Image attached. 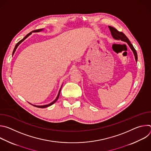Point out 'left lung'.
I'll return each instance as SVG.
<instances>
[{
    "label": "left lung",
    "mask_w": 151,
    "mask_h": 151,
    "mask_svg": "<svg viewBox=\"0 0 151 151\" xmlns=\"http://www.w3.org/2000/svg\"><path fill=\"white\" fill-rule=\"evenodd\" d=\"M109 28L110 29V31H111V35L113 37V38L115 40H121L123 42H125L126 43H127V44L128 45V46L130 47V48H131V50H132L133 54H134V57H135V60H136V61L137 62V52L136 51V50L134 49L133 45L131 44L130 41L129 40V39H128V37L122 33V32H119V31H118L116 29H115L114 27H111V26H109Z\"/></svg>",
    "instance_id": "obj_1"
}]
</instances>
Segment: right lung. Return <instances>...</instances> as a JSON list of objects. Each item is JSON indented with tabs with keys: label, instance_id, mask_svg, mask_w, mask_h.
Instances as JSON below:
<instances>
[{
	"label": "right lung",
	"instance_id": "add662e5",
	"mask_svg": "<svg viewBox=\"0 0 151 151\" xmlns=\"http://www.w3.org/2000/svg\"><path fill=\"white\" fill-rule=\"evenodd\" d=\"M43 30H44V29H38V30H33V31H32V32H31L30 33H29V34H27L23 39H21L20 41H19L17 44H16V45H15V48H14V51H13V52H12V55H14V52H15V51H16V49L17 48V47L19 46V45L21 44V42H23L27 37H29V36H30L32 33H35V32H42V31H43ZM62 86H63V84H62V85H61V88H60V90H59V91H58V95H57V97H56V99H55V100H54L52 102H51V103H50V104H45V105H42V106H38V105H34V104H31V103H30V104H31L32 105H33V106H35V107H39V108H45V107H48V106H51V105H52V104H53L57 100V99H58V97H59V95H60V91H61V88H62Z\"/></svg>",
	"mask_w": 151,
	"mask_h": 151
}]
</instances>
